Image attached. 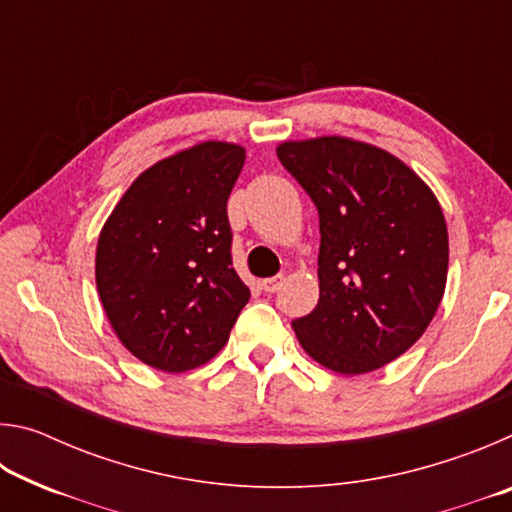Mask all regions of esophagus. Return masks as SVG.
Masks as SVG:
<instances>
[{"label": "esophagus", "instance_id": "1", "mask_svg": "<svg viewBox=\"0 0 512 512\" xmlns=\"http://www.w3.org/2000/svg\"><path fill=\"white\" fill-rule=\"evenodd\" d=\"M282 282H284V275L266 277V280L262 282V289H264L266 293H275V291H280V287H282Z\"/></svg>", "mask_w": 512, "mask_h": 512}]
</instances>
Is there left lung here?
Here are the masks:
<instances>
[{
  "label": "left lung",
  "mask_w": 512,
  "mask_h": 512,
  "mask_svg": "<svg viewBox=\"0 0 512 512\" xmlns=\"http://www.w3.org/2000/svg\"><path fill=\"white\" fill-rule=\"evenodd\" d=\"M277 158L318 210L320 298L293 329L311 359L361 375L420 339L443 300L445 216L431 189L377 146L318 137Z\"/></svg>",
  "instance_id": "left-lung-1"
}]
</instances>
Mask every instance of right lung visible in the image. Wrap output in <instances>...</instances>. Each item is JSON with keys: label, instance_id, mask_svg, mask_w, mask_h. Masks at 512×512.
I'll return each instance as SVG.
<instances>
[{"label": "right lung", "instance_id": "obj_1", "mask_svg": "<svg viewBox=\"0 0 512 512\" xmlns=\"http://www.w3.org/2000/svg\"><path fill=\"white\" fill-rule=\"evenodd\" d=\"M246 151L203 142L146 169L97 244L112 329L146 366L185 372L228 343L250 289L232 266L228 198Z\"/></svg>", "mask_w": 512, "mask_h": 512}]
</instances>
